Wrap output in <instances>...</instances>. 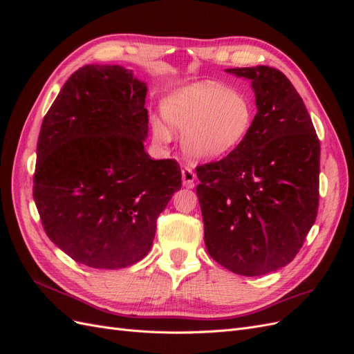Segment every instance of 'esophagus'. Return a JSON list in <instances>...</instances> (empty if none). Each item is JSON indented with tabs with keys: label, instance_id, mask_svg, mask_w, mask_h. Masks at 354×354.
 Wrapping results in <instances>:
<instances>
[{
	"label": "esophagus",
	"instance_id": "1",
	"mask_svg": "<svg viewBox=\"0 0 354 354\" xmlns=\"http://www.w3.org/2000/svg\"><path fill=\"white\" fill-rule=\"evenodd\" d=\"M181 177H183V185L186 187H194L195 186L196 176H195L194 171H192L189 167H185L183 169H181Z\"/></svg>",
	"mask_w": 354,
	"mask_h": 354
}]
</instances>
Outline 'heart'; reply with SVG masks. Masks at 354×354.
<instances>
[{
	"instance_id": "obj_1",
	"label": "heart",
	"mask_w": 354,
	"mask_h": 354,
	"mask_svg": "<svg viewBox=\"0 0 354 354\" xmlns=\"http://www.w3.org/2000/svg\"><path fill=\"white\" fill-rule=\"evenodd\" d=\"M171 130L183 133L181 146L194 160H216L239 147L254 124V108L243 94L214 82H198L171 93L162 103ZM168 127L153 120L158 142L169 140Z\"/></svg>"
}]
</instances>
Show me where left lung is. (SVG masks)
Masks as SVG:
<instances>
[{
  "mask_svg": "<svg viewBox=\"0 0 354 354\" xmlns=\"http://www.w3.org/2000/svg\"><path fill=\"white\" fill-rule=\"evenodd\" d=\"M226 72L251 80L257 115L239 147L196 167L203 239L227 270L260 276L291 263L315 224L320 143L303 99L281 71Z\"/></svg>",
  "mask_w": 354,
  "mask_h": 354,
  "instance_id": "1",
  "label": "left lung"
}]
</instances>
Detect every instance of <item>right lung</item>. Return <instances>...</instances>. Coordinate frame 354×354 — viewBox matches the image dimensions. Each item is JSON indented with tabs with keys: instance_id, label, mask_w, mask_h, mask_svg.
<instances>
[{
	"instance_id": "add662e5",
	"label": "right lung",
	"mask_w": 354,
	"mask_h": 354,
	"mask_svg": "<svg viewBox=\"0 0 354 354\" xmlns=\"http://www.w3.org/2000/svg\"><path fill=\"white\" fill-rule=\"evenodd\" d=\"M146 82L120 65L71 75L44 116L34 199L47 236L93 269H122L151 251L156 218L181 187L174 159H151Z\"/></svg>"
}]
</instances>
